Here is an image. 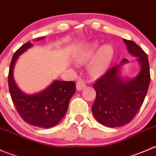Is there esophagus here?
Returning <instances> with one entry per match:
<instances>
[{
	"mask_svg": "<svg viewBox=\"0 0 156 156\" xmlns=\"http://www.w3.org/2000/svg\"><path fill=\"white\" fill-rule=\"evenodd\" d=\"M76 87H77V90H83L86 87L85 82L81 79L78 80V82H77L76 84Z\"/></svg>",
	"mask_w": 156,
	"mask_h": 156,
	"instance_id": "34e87169",
	"label": "esophagus"
}]
</instances>
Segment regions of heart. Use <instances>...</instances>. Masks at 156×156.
Listing matches in <instances>:
<instances>
[{"instance_id": "heart-1", "label": "heart", "mask_w": 156, "mask_h": 156, "mask_svg": "<svg viewBox=\"0 0 156 156\" xmlns=\"http://www.w3.org/2000/svg\"><path fill=\"white\" fill-rule=\"evenodd\" d=\"M114 56V50L111 45L106 44L100 48L97 42L89 44L83 47L75 56L78 63H85L91 59L88 65V71L94 76H97L104 72Z\"/></svg>"}]
</instances>
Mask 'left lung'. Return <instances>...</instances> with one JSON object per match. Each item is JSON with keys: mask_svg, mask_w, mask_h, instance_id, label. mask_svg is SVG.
I'll list each match as a JSON object with an SVG mask.
<instances>
[{"mask_svg": "<svg viewBox=\"0 0 156 156\" xmlns=\"http://www.w3.org/2000/svg\"><path fill=\"white\" fill-rule=\"evenodd\" d=\"M128 52L141 66L137 76L125 81L119 76V69L128 62L122 59L106 71L94 84L97 96L92 106L95 119L103 125L121 127L129 123L142 106L150 83V72L147 54L134 41L124 39Z\"/></svg>", "mask_w": 156, "mask_h": 156, "instance_id": "1", "label": "left lung"}]
</instances>
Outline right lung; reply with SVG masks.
<instances>
[{"label":"right lung","instance_id":"add662e5","mask_svg":"<svg viewBox=\"0 0 156 156\" xmlns=\"http://www.w3.org/2000/svg\"><path fill=\"white\" fill-rule=\"evenodd\" d=\"M44 37H39L36 41ZM32 44H25L13 54L8 75L9 90L12 103L22 119L29 125L50 128L57 125L68 109L71 98L75 92L74 81H54L38 94L28 95L22 92L13 79V67L19 56L31 48Z\"/></svg>","mask_w":156,"mask_h":156}]
</instances>
